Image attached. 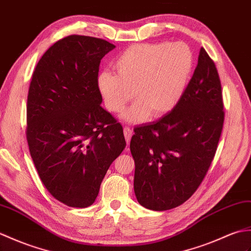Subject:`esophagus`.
Instances as JSON below:
<instances>
[{
  "mask_svg": "<svg viewBox=\"0 0 251 251\" xmlns=\"http://www.w3.org/2000/svg\"><path fill=\"white\" fill-rule=\"evenodd\" d=\"M124 134H125V137H126V142L127 144H130L131 137H132V135H133L132 130H130L129 127H125V129H124Z\"/></svg>",
  "mask_w": 251,
  "mask_h": 251,
  "instance_id": "obj_1",
  "label": "esophagus"
}]
</instances>
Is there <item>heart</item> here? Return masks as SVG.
Segmentation results:
<instances>
[{
  "instance_id": "1",
  "label": "heart",
  "mask_w": 251,
  "mask_h": 251,
  "mask_svg": "<svg viewBox=\"0 0 251 251\" xmlns=\"http://www.w3.org/2000/svg\"><path fill=\"white\" fill-rule=\"evenodd\" d=\"M114 68L117 74L104 71L98 76L105 106L119 114L134 97L124 119L140 124L149 116L168 115L179 103L192 73L193 54L183 43L136 44L119 55Z\"/></svg>"
}]
</instances>
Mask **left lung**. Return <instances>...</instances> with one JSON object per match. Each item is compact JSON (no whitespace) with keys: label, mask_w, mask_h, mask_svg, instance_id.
<instances>
[{"label":"left lung","mask_w":251,"mask_h":251,"mask_svg":"<svg viewBox=\"0 0 251 251\" xmlns=\"http://www.w3.org/2000/svg\"><path fill=\"white\" fill-rule=\"evenodd\" d=\"M225 121L221 82L204 48L179 103L158 121L135 127L130 149L134 192L151 210H168L197 191L213 161Z\"/></svg>","instance_id":"8db88e82"}]
</instances>
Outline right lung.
Wrapping results in <instances>:
<instances>
[{
    "instance_id": "right-lung-1",
    "label": "right lung",
    "mask_w": 251,
    "mask_h": 251,
    "mask_svg": "<svg viewBox=\"0 0 251 251\" xmlns=\"http://www.w3.org/2000/svg\"><path fill=\"white\" fill-rule=\"evenodd\" d=\"M116 46L70 35L54 43L35 68L27 94L26 140L48 192L71 207L96 201L113 161L126 148L122 126L101 105V60Z\"/></svg>"
}]
</instances>
